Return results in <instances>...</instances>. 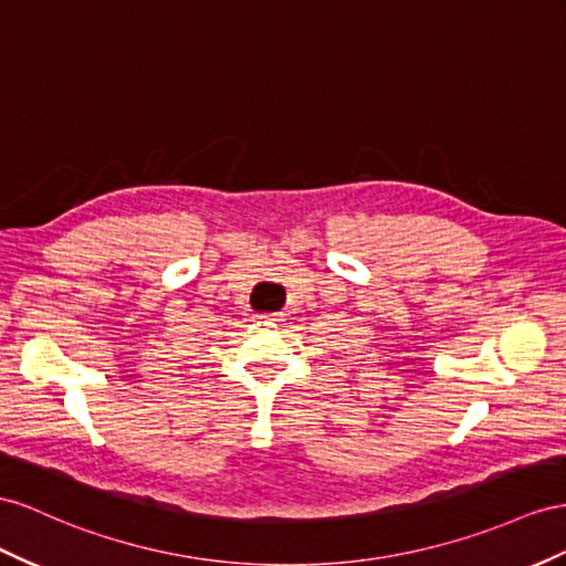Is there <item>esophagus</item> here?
Masks as SVG:
<instances>
[{
	"label": "esophagus",
	"mask_w": 566,
	"mask_h": 566,
	"mask_svg": "<svg viewBox=\"0 0 566 566\" xmlns=\"http://www.w3.org/2000/svg\"><path fill=\"white\" fill-rule=\"evenodd\" d=\"M276 316L279 314H262V316H259V321H276Z\"/></svg>",
	"instance_id": "esophagus-1"
}]
</instances>
